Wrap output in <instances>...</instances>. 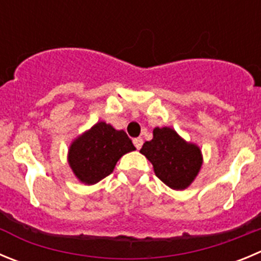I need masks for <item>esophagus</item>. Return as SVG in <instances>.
I'll use <instances>...</instances> for the list:
<instances>
[{
    "instance_id": "obj_1",
    "label": "esophagus",
    "mask_w": 261,
    "mask_h": 261,
    "mask_svg": "<svg viewBox=\"0 0 261 261\" xmlns=\"http://www.w3.org/2000/svg\"><path fill=\"white\" fill-rule=\"evenodd\" d=\"M133 143H135V146L137 147L138 150H140L141 147H142V145H143V140L141 137H137V138H135V140H133Z\"/></svg>"
}]
</instances>
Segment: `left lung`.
Wrapping results in <instances>:
<instances>
[{
  "label": "left lung",
  "mask_w": 261,
  "mask_h": 261,
  "mask_svg": "<svg viewBox=\"0 0 261 261\" xmlns=\"http://www.w3.org/2000/svg\"><path fill=\"white\" fill-rule=\"evenodd\" d=\"M151 141L143 143L142 152L151 162L156 177L169 188H188L202 166L199 147L188 143L171 128H155Z\"/></svg>",
  "instance_id": "8db88e82"
}]
</instances>
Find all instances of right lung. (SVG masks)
Instances as JSON below:
<instances>
[{
	"mask_svg": "<svg viewBox=\"0 0 261 261\" xmlns=\"http://www.w3.org/2000/svg\"><path fill=\"white\" fill-rule=\"evenodd\" d=\"M136 150L124 130L99 121L90 130L72 142L68 163L76 177L88 185L101 181L112 173L124 154Z\"/></svg>",
	"mask_w": 261,
	"mask_h": 261,
	"instance_id": "obj_1",
	"label": "right lung"
}]
</instances>
